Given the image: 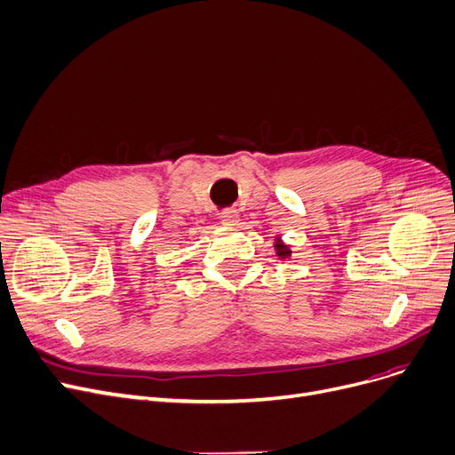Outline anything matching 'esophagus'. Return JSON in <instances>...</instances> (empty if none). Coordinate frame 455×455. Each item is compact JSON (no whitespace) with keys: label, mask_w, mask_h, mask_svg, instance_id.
I'll return each instance as SVG.
<instances>
[{"label":"esophagus","mask_w":455,"mask_h":455,"mask_svg":"<svg viewBox=\"0 0 455 455\" xmlns=\"http://www.w3.org/2000/svg\"><path fill=\"white\" fill-rule=\"evenodd\" d=\"M220 220H222V224L233 226L235 222H239V212H236L235 209H226L220 212Z\"/></svg>","instance_id":"34e87169"}]
</instances>
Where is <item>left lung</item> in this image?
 Listing matches in <instances>:
<instances>
[{
  "label": "left lung",
  "mask_w": 455,
  "mask_h": 455,
  "mask_svg": "<svg viewBox=\"0 0 455 455\" xmlns=\"http://www.w3.org/2000/svg\"><path fill=\"white\" fill-rule=\"evenodd\" d=\"M275 250H277V255H279V257H283V259L291 255V250H289L283 243H281V241H277V243H275Z\"/></svg>",
  "instance_id": "8db88e82"
}]
</instances>
